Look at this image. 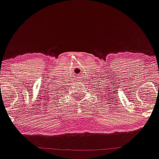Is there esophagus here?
Wrapping results in <instances>:
<instances>
[{"label":"esophagus","instance_id":"esophagus-1","mask_svg":"<svg viewBox=\"0 0 159 159\" xmlns=\"http://www.w3.org/2000/svg\"><path fill=\"white\" fill-rule=\"evenodd\" d=\"M79 79H80V77H78V80H79ZM78 81H79V80H78Z\"/></svg>","mask_w":159,"mask_h":159}]
</instances>
